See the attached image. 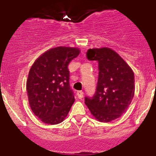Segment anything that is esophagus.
<instances>
[{
    "label": "esophagus",
    "instance_id": "esophagus-1",
    "mask_svg": "<svg viewBox=\"0 0 156 156\" xmlns=\"http://www.w3.org/2000/svg\"><path fill=\"white\" fill-rule=\"evenodd\" d=\"M83 94L84 92H82V91H78V92H77V95H78V97L79 98V99H82V98H83Z\"/></svg>",
    "mask_w": 156,
    "mask_h": 156
}]
</instances>
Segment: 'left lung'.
I'll list each match as a JSON object with an SVG mask.
<instances>
[{
  "label": "left lung",
  "instance_id": "obj_1",
  "mask_svg": "<svg viewBox=\"0 0 156 156\" xmlns=\"http://www.w3.org/2000/svg\"><path fill=\"white\" fill-rule=\"evenodd\" d=\"M87 57L99 62L96 92L85 103L97 120L108 123L119 118L127 109L134 95L132 69L116 51L109 47L89 49Z\"/></svg>",
  "mask_w": 156,
  "mask_h": 156
}]
</instances>
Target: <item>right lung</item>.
I'll return each mask as SVG.
<instances>
[{"instance_id": "1", "label": "right lung", "mask_w": 156, "mask_h": 156, "mask_svg": "<svg viewBox=\"0 0 156 156\" xmlns=\"http://www.w3.org/2000/svg\"><path fill=\"white\" fill-rule=\"evenodd\" d=\"M78 47L51 48L36 59L26 81L32 111L47 124H57L68 116L75 96L69 85L68 64L80 54Z\"/></svg>"}]
</instances>
